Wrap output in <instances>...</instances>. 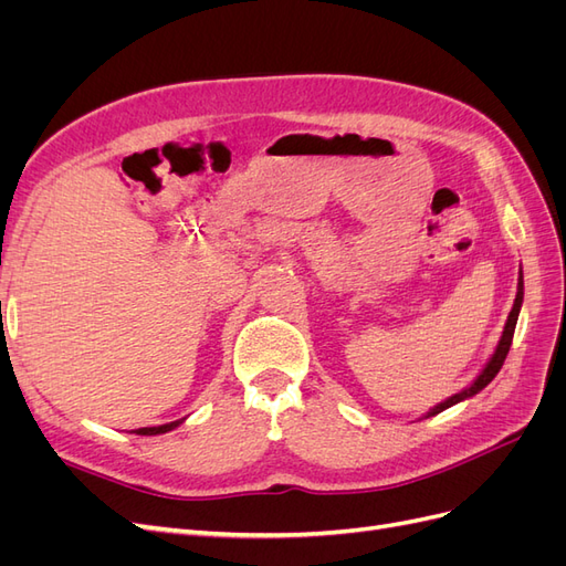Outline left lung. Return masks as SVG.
Returning <instances> with one entry per match:
<instances>
[{
	"label": "left lung",
	"instance_id": "1",
	"mask_svg": "<svg viewBox=\"0 0 566 566\" xmlns=\"http://www.w3.org/2000/svg\"><path fill=\"white\" fill-rule=\"evenodd\" d=\"M522 300H524V276H522V269H520V283H517V297H515V304H512V312H510V316H507V321H505V328H503V335H501V342H499V347H495V352H493V356L489 358V364L482 368V373L476 375L474 378V382L470 385V387H465L462 391H458V394H453V397H449L447 401H441V403H437L430 413H427L424 418H432V416H437V413H441V410H447V408H451V406H455V403H460V401H465V399H470V397H474V394H479L482 391L495 375H499V370L503 368V361H505V356H507V352H510V345H512V335H515V325H517V318H520V310H522Z\"/></svg>",
	"mask_w": 566,
	"mask_h": 566
}]
</instances>
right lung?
Masks as SVG:
<instances>
[{"mask_svg": "<svg viewBox=\"0 0 566 566\" xmlns=\"http://www.w3.org/2000/svg\"><path fill=\"white\" fill-rule=\"evenodd\" d=\"M181 420H175V422H167V424H158V427H139V430H134L136 434H144V437H150V434H165L169 430H175V427H179Z\"/></svg>", "mask_w": 566, "mask_h": 566, "instance_id": "1", "label": "right lung"}]
</instances>
